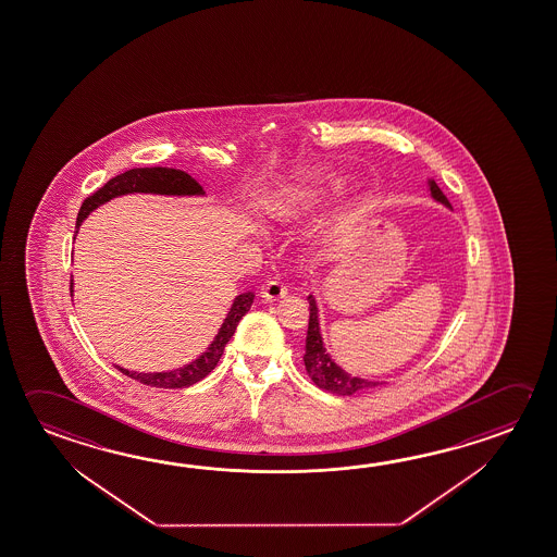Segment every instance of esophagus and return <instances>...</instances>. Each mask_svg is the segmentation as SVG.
Wrapping results in <instances>:
<instances>
[{"mask_svg":"<svg viewBox=\"0 0 557 557\" xmlns=\"http://www.w3.org/2000/svg\"><path fill=\"white\" fill-rule=\"evenodd\" d=\"M287 295V285L282 282H277V280H272V282L265 283L264 287H262V297H264V301H280Z\"/></svg>","mask_w":557,"mask_h":557,"instance_id":"esophagus-1","label":"esophagus"}]
</instances>
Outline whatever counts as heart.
<instances>
[{"label": "heart", "mask_w": 557, "mask_h": 557, "mask_svg": "<svg viewBox=\"0 0 557 557\" xmlns=\"http://www.w3.org/2000/svg\"><path fill=\"white\" fill-rule=\"evenodd\" d=\"M317 201H319V196H317L314 191L295 197L292 203L285 207V216H287V219H299L305 211H309V209L317 206Z\"/></svg>", "instance_id": "1"}]
</instances>
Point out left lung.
Listing matches in <instances>:
<instances>
[{
	"mask_svg": "<svg viewBox=\"0 0 557 557\" xmlns=\"http://www.w3.org/2000/svg\"><path fill=\"white\" fill-rule=\"evenodd\" d=\"M430 194L432 197L449 206L448 197L442 194V189L436 186L434 180H430ZM309 331H307V342H305V370L309 373L312 383L321 389L334 393V395H354V393H360V391L370 389L375 387L377 383L375 381L361 380V377H354L348 371L338 368L326 348L322 346L321 326H319V309H317V301L314 297L309 295Z\"/></svg>",
	"mask_w": 557,
	"mask_h": 557,
	"instance_id": "8db88e82",
	"label": "left lung"
}]
</instances>
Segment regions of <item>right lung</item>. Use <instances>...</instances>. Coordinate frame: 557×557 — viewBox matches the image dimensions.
<instances>
[{
  "mask_svg": "<svg viewBox=\"0 0 557 557\" xmlns=\"http://www.w3.org/2000/svg\"><path fill=\"white\" fill-rule=\"evenodd\" d=\"M149 189L147 193L146 189ZM164 194V196H201L203 187L197 184L194 177L174 170V168H133L127 170L125 174L111 177L108 184L99 187L98 191H94L91 196L84 199V203L79 207L78 219H76V233L79 225L86 216L96 209L103 206L113 197L125 196V194ZM70 292H72V282H70ZM255 302V293H243L236 297L231 311L226 314L225 322L221 326V331L215 336V341L211 342V346L203 351L196 361L187 363L184 368L174 371H160V373H138V371H128L125 368H119L121 373L128 375L131 380L140 381L148 387H158V389H182L189 387L197 381L207 377L211 371L215 370L216 363L223 356L226 342L231 341V336L235 334L236 326L246 312L250 311Z\"/></svg>",
  "mask_w": 557,
  "mask_h": 557,
  "instance_id": "right-lung-1",
  "label": "right lung"
}]
</instances>
